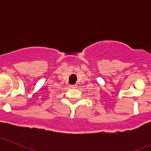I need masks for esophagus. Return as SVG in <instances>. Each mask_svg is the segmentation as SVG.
<instances>
[{
	"mask_svg": "<svg viewBox=\"0 0 151 151\" xmlns=\"http://www.w3.org/2000/svg\"><path fill=\"white\" fill-rule=\"evenodd\" d=\"M71 88H77V85H71Z\"/></svg>",
	"mask_w": 151,
	"mask_h": 151,
	"instance_id": "obj_1",
	"label": "esophagus"
}]
</instances>
